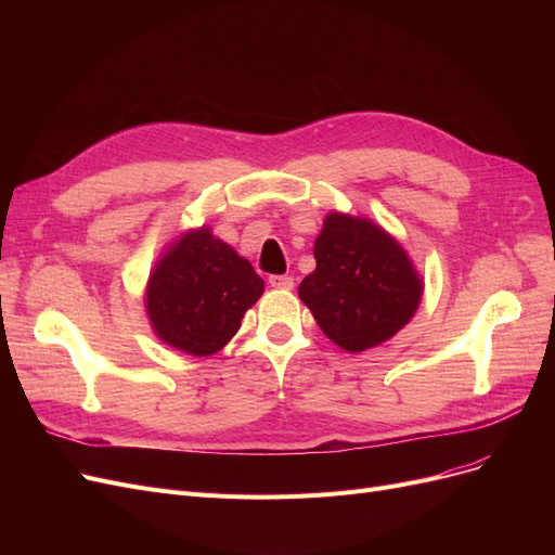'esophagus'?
<instances>
[{"mask_svg":"<svg viewBox=\"0 0 555 555\" xmlns=\"http://www.w3.org/2000/svg\"><path fill=\"white\" fill-rule=\"evenodd\" d=\"M268 284H271L273 289H294V278L292 275H271L268 278Z\"/></svg>","mask_w":555,"mask_h":555,"instance_id":"34e87169","label":"esophagus"}]
</instances>
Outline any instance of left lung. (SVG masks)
I'll return each instance as SVG.
<instances>
[{
	"label": "left lung",
	"mask_w": 555,
	"mask_h": 555,
	"mask_svg": "<svg viewBox=\"0 0 555 555\" xmlns=\"http://www.w3.org/2000/svg\"><path fill=\"white\" fill-rule=\"evenodd\" d=\"M314 271L298 296L328 338L347 351L389 340L422 300L405 249L377 224L333 212L314 243Z\"/></svg>",
	"instance_id": "8db88e82"
}]
</instances>
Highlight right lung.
Wrapping results in <instances>:
<instances>
[{"mask_svg": "<svg viewBox=\"0 0 555 555\" xmlns=\"http://www.w3.org/2000/svg\"><path fill=\"white\" fill-rule=\"evenodd\" d=\"M263 280L208 229L190 231L157 263L147 284V314L164 343L194 357L222 349L247 308L257 304Z\"/></svg>", "mask_w": 555, "mask_h": 555, "instance_id": "1", "label": "right lung"}]
</instances>
